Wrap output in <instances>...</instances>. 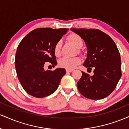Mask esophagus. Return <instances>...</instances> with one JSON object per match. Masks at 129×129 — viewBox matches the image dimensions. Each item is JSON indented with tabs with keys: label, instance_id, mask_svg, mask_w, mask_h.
Returning <instances> with one entry per match:
<instances>
[{
	"label": "esophagus",
	"instance_id": "34e87169",
	"mask_svg": "<svg viewBox=\"0 0 129 129\" xmlns=\"http://www.w3.org/2000/svg\"><path fill=\"white\" fill-rule=\"evenodd\" d=\"M73 69H66V72H67V73H69V72H73Z\"/></svg>",
	"mask_w": 129,
	"mask_h": 129
}]
</instances>
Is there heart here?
Wrapping results in <instances>:
<instances>
[{
  "label": "heart",
  "instance_id": "b5f03b06",
  "mask_svg": "<svg viewBox=\"0 0 129 129\" xmlns=\"http://www.w3.org/2000/svg\"><path fill=\"white\" fill-rule=\"evenodd\" d=\"M68 39L71 41L74 45L78 48L82 47L83 45V40L79 35L76 33H72L70 35ZM60 46H61V42L58 41L55 44L54 47V53L56 56H59L60 54ZM81 60L79 57H63L60 59L59 61V66L60 67L65 68L66 69H73L76 67L78 65L81 63Z\"/></svg>",
  "mask_w": 129,
  "mask_h": 129
}]
</instances>
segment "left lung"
I'll return each mask as SVG.
<instances>
[{
	"label": "left lung",
	"instance_id": "obj_1",
	"mask_svg": "<svg viewBox=\"0 0 129 129\" xmlns=\"http://www.w3.org/2000/svg\"><path fill=\"white\" fill-rule=\"evenodd\" d=\"M85 41L87 58L83 66L94 70L93 76L82 72L78 90L90 100H101L115 90L121 77V60L117 46L109 35L100 29L71 28Z\"/></svg>",
	"mask_w": 129,
	"mask_h": 129
}]
</instances>
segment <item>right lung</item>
I'll use <instances>...</instances> for the list:
<instances>
[{
  "instance_id": "add662e5",
  "label": "right lung",
  "mask_w": 129,
  "mask_h": 129,
  "mask_svg": "<svg viewBox=\"0 0 129 129\" xmlns=\"http://www.w3.org/2000/svg\"><path fill=\"white\" fill-rule=\"evenodd\" d=\"M66 28H40L29 32L19 44L15 57L17 78L28 94L41 98L57 90L66 69L47 70L44 64L49 62L57 65L54 53L55 44L67 32Z\"/></svg>"
}]
</instances>
